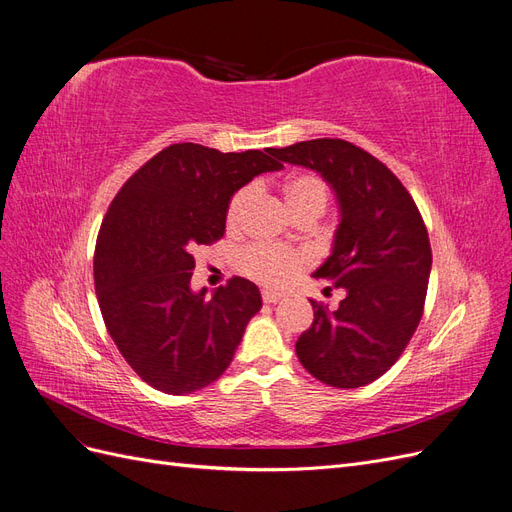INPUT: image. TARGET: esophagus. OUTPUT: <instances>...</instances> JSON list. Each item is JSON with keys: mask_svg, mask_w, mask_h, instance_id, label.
I'll list each match as a JSON object with an SVG mask.
<instances>
[{"mask_svg": "<svg viewBox=\"0 0 512 512\" xmlns=\"http://www.w3.org/2000/svg\"><path fill=\"white\" fill-rule=\"evenodd\" d=\"M284 297L282 292H275V290H262V301L265 303H277Z\"/></svg>", "mask_w": 512, "mask_h": 512, "instance_id": "obj_1", "label": "esophagus"}]
</instances>
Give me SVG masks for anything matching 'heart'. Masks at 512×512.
Wrapping results in <instances>:
<instances>
[{"instance_id":"heart-1","label":"heart","mask_w":512,"mask_h":512,"mask_svg":"<svg viewBox=\"0 0 512 512\" xmlns=\"http://www.w3.org/2000/svg\"><path fill=\"white\" fill-rule=\"evenodd\" d=\"M284 200L288 209L301 218L307 213L320 215L327 207V183L314 173H297L284 181ZM252 188H241L232 194L226 209L228 228H237L243 220L245 209L250 205ZM309 265V256L303 250H290V247H271V245H247L237 256V267L250 280L265 284L269 288H282L290 284L305 267Z\"/></svg>"}]
</instances>
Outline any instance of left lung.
Masks as SVG:
<instances>
[{
	"label": "left lung",
	"instance_id": "obj_1",
	"mask_svg": "<svg viewBox=\"0 0 512 512\" xmlns=\"http://www.w3.org/2000/svg\"><path fill=\"white\" fill-rule=\"evenodd\" d=\"M273 156L320 173L342 213L333 252L314 277L346 297L337 309L312 301L314 322L297 339V356L324 384L365 386L395 365L423 316L431 245L421 211L389 168L342 138Z\"/></svg>",
	"mask_w": 512,
	"mask_h": 512
}]
</instances>
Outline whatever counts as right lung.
Masks as SVG:
<instances>
[{"label": "right lung", "instance_id": "right-lung-1", "mask_svg": "<svg viewBox=\"0 0 512 512\" xmlns=\"http://www.w3.org/2000/svg\"><path fill=\"white\" fill-rule=\"evenodd\" d=\"M273 149L222 153L177 143L123 183L96 241L94 282L108 335L149 386L185 395L218 380L262 307L232 277L207 299L190 288L194 250L224 237L230 196L280 170Z\"/></svg>", "mask_w": 512, "mask_h": 512}]
</instances>
